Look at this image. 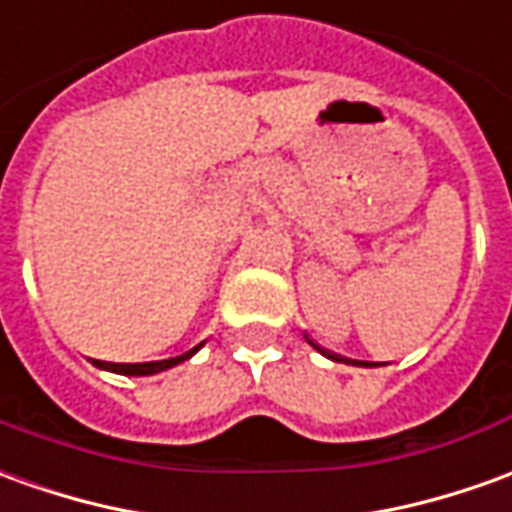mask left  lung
<instances>
[{
	"label": "left lung",
	"mask_w": 512,
	"mask_h": 512,
	"mask_svg": "<svg viewBox=\"0 0 512 512\" xmlns=\"http://www.w3.org/2000/svg\"><path fill=\"white\" fill-rule=\"evenodd\" d=\"M305 338H307V335H305ZM307 343H310L313 349H318V352H321V355H324V357H330V360H335V363H349V366H363V368L380 366V363H368V360H349V357L335 355V352H327V349H321V346H318L316 341H310V338H307Z\"/></svg>",
	"instance_id": "left-lung-1"
}]
</instances>
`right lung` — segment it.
<instances>
[{
    "mask_svg": "<svg viewBox=\"0 0 512 512\" xmlns=\"http://www.w3.org/2000/svg\"><path fill=\"white\" fill-rule=\"evenodd\" d=\"M202 346H205V343L188 349L185 355L169 357V360H152V363H107V360H94V366L102 368V371H113V374H124V377H152V374H160V371H166V368H174L180 366V363H185V360L194 357Z\"/></svg>",
    "mask_w": 512,
    "mask_h": 512,
    "instance_id": "add662e5",
    "label": "right lung"
}]
</instances>
